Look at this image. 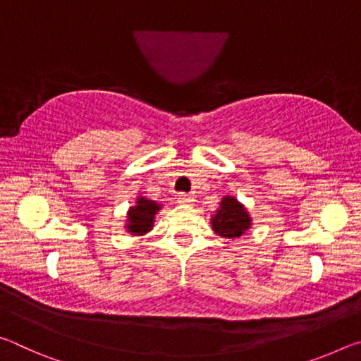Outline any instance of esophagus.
<instances>
[{
    "mask_svg": "<svg viewBox=\"0 0 361 361\" xmlns=\"http://www.w3.org/2000/svg\"><path fill=\"white\" fill-rule=\"evenodd\" d=\"M178 202L180 204H192L194 202V197L191 194H180L178 195Z\"/></svg>",
    "mask_w": 361,
    "mask_h": 361,
    "instance_id": "1",
    "label": "esophagus"
}]
</instances>
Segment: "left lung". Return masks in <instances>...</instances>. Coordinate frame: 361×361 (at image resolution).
Returning <instances> with one entry per match:
<instances>
[{"label": "left lung", "mask_w": 361, "mask_h": 361, "mask_svg": "<svg viewBox=\"0 0 361 361\" xmlns=\"http://www.w3.org/2000/svg\"><path fill=\"white\" fill-rule=\"evenodd\" d=\"M212 229L223 239H240L252 229V216L247 207L239 202L234 195H224L215 215L210 216Z\"/></svg>", "instance_id": "left-lung-1"}]
</instances>
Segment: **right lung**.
<instances>
[{"instance_id":"obj_1","label":"right lung","mask_w":361,"mask_h":361,"mask_svg":"<svg viewBox=\"0 0 361 361\" xmlns=\"http://www.w3.org/2000/svg\"><path fill=\"white\" fill-rule=\"evenodd\" d=\"M162 209L161 204L156 200H149L145 195H138L135 204H133L129 210H127L126 224L124 229L129 232L130 235H145L154 228L156 215L157 212Z\"/></svg>"}]
</instances>
